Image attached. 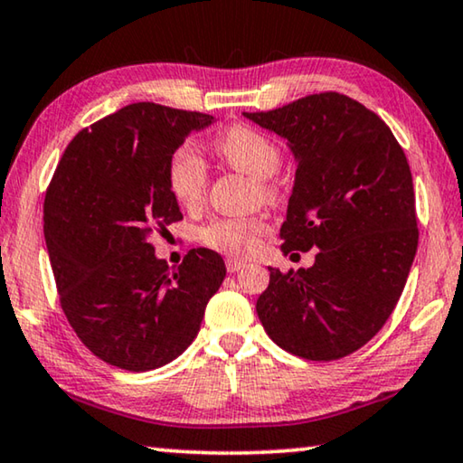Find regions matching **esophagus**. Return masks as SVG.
<instances>
[{"label": "esophagus", "mask_w": 463, "mask_h": 463, "mask_svg": "<svg viewBox=\"0 0 463 463\" xmlns=\"http://www.w3.org/2000/svg\"><path fill=\"white\" fill-rule=\"evenodd\" d=\"M225 265H227V271H230V273H238L246 263H244V260H238V259H227Z\"/></svg>", "instance_id": "34e87169"}]
</instances>
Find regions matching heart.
Returning <instances> with one entry per match:
<instances>
[{"instance_id":"heart-1","label":"heart","mask_w":463,"mask_h":463,"mask_svg":"<svg viewBox=\"0 0 463 463\" xmlns=\"http://www.w3.org/2000/svg\"><path fill=\"white\" fill-rule=\"evenodd\" d=\"M215 150L232 169L265 182L273 177L281 165V152L273 142L252 127H230L215 142ZM166 185L171 196L184 206H194L203 200L206 187L204 160L192 148L173 152L166 166ZM269 192V187H263ZM267 230L263 219H221L213 221L203 230V242L233 259H246L257 252L260 236Z\"/></svg>"}]
</instances>
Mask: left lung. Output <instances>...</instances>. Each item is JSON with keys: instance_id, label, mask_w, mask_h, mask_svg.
Listing matches in <instances>:
<instances>
[{"instance_id": "8db88e82", "label": "left lung", "mask_w": 463, "mask_h": 463, "mask_svg": "<svg viewBox=\"0 0 463 463\" xmlns=\"http://www.w3.org/2000/svg\"><path fill=\"white\" fill-rule=\"evenodd\" d=\"M244 117L284 137L297 160L281 252L319 248L309 269L269 267L260 324L303 359L346 357L391 317L418 250L405 152L384 120L336 91Z\"/></svg>"}]
</instances>
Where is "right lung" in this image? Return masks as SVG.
<instances>
[{"instance_id":"right-lung-1","label":"right lung","mask_w":463,"mask_h":463,"mask_svg":"<svg viewBox=\"0 0 463 463\" xmlns=\"http://www.w3.org/2000/svg\"><path fill=\"white\" fill-rule=\"evenodd\" d=\"M215 117L129 104L79 131L45 192L43 233L60 305L81 343L106 364L148 372L179 357L225 278L221 254L192 248L179 267L150 233L182 219L166 166Z\"/></svg>"}]
</instances>
